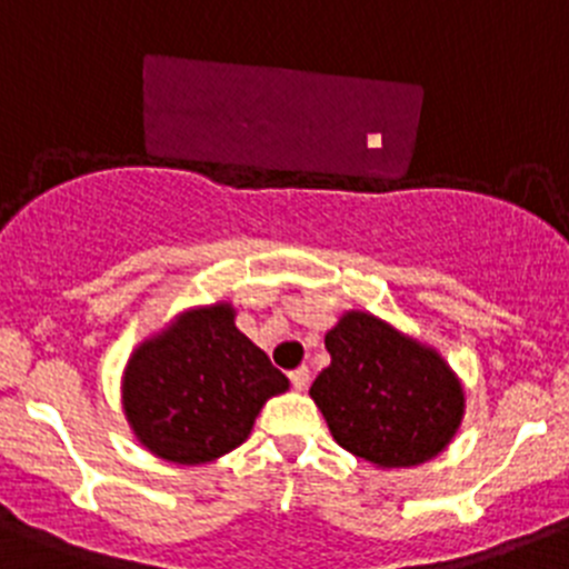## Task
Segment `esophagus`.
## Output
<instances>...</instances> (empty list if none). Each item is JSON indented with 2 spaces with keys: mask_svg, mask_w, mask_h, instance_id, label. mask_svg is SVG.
<instances>
[{
  "mask_svg": "<svg viewBox=\"0 0 569 569\" xmlns=\"http://www.w3.org/2000/svg\"><path fill=\"white\" fill-rule=\"evenodd\" d=\"M289 379H291V387H295V390H306V387H309V368L291 370Z\"/></svg>",
  "mask_w": 569,
  "mask_h": 569,
  "instance_id": "esophagus-1",
  "label": "esophagus"
}]
</instances>
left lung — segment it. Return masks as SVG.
I'll return each mask as SVG.
<instances>
[{
	"label": "left lung",
	"mask_w": 569,
	"mask_h": 569,
	"mask_svg": "<svg viewBox=\"0 0 569 569\" xmlns=\"http://www.w3.org/2000/svg\"><path fill=\"white\" fill-rule=\"evenodd\" d=\"M331 365L311 385L333 440L376 469H412L452 443L466 387L443 353L392 322L350 309L326 333Z\"/></svg>",
	"instance_id": "obj_1"
}]
</instances>
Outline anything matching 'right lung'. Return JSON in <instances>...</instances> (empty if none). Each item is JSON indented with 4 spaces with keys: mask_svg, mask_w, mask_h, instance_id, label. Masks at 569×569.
I'll return each instance as SVG.
<instances>
[{
    "mask_svg": "<svg viewBox=\"0 0 569 569\" xmlns=\"http://www.w3.org/2000/svg\"><path fill=\"white\" fill-rule=\"evenodd\" d=\"M286 390L289 379L236 328V306L216 300L179 311L131 350L120 405L153 458L201 466L238 449Z\"/></svg>",
    "mask_w": 569,
    "mask_h": 569,
    "instance_id": "obj_1",
    "label": "right lung"
}]
</instances>
